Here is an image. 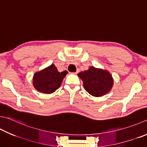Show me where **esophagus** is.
Instances as JSON below:
<instances>
[{"label": "esophagus", "mask_w": 147, "mask_h": 147, "mask_svg": "<svg viewBox=\"0 0 147 147\" xmlns=\"http://www.w3.org/2000/svg\"><path fill=\"white\" fill-rule=\"evenodd\" d=\"M78 73H79V69H78V70L75 72V73H74L73 74H76Z\"/></svg>", "instance_id": "obj_1"}]
</instances>
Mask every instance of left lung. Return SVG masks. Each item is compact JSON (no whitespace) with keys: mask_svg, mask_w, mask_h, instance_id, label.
Returning a JSON list of instances; mask_svg holds the SVG:
<instances>
[{"mask_svg":"<svg viewBox=\"0 0 147 147\" xmlns=\"http://www.w3.org/2000/svg\"><path fill=\"white\" fill-rule=\"evenodd\" d=\"M78 76L82 80L85 90L94 97H101L108 93L113 85V80L108 71L94 67L80 72Z\"/></svg>","mask_w":147,"mask_h":147,"instance_id":"left-lung-1","label":"left lung"}]
</instances>
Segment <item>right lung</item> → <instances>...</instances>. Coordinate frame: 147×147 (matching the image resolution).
I'll return each mask as SVG.
<instances>
[{
  "mask_svg": "<svg viewBox=\"0 0 147 147\" xmlns=\"http://www.w3.org/2000/svg\"><path fill=\"white\" fill-rule=\"evenodd\" d=\"M67 73V71L59 73L55 65L51 64L34 74V87L40 92L51 94L60 87L63 79Z\"/></svg>",
  "mask_w": 147,
  "mask_h": 147,
  "instance_id": "right-lung-1",
  "label": "right lung"
}]
</instances>
